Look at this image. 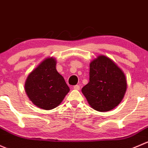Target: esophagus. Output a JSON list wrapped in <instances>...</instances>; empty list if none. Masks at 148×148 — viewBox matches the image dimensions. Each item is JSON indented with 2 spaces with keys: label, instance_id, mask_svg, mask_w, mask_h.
<instances>
[{
  "label": "esophagus",
  "instance_id": "obj_1",
  "mask_svg": "<svg viewBox=\"0 0 148 148\" xmlns=\"http://www.w3.org/2000/svg\"><path fill=\"white\" fill-rule=\"evenodd\" d=\"M73 89H75V90H80V85H74Z\"/></svg>",
  "mask_w": 148,
  "mask_h": 148
}]
</instances>
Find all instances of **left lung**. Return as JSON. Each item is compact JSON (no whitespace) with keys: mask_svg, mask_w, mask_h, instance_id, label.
Listing matches in <instances>:
<instances>
[{"mask_svg":"<svg viewBox=\"0 0 148 148\" xmlns=\"http://www.w3.org/2000/svg\"><path fill=\"white\" fill-rule=\"evenodd\" d=\"M89 83L82 92L94 110L106 112L123 100L127 88L125 76L111 59L100 56L90 64Z\"/></svg>","mask_w":148,"mask_h":148,"instance_id":"8db88e82","label":"left lung"}]
</instances>
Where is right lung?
<instances>
[{
	"instance_id": "obj_1",
	"label": "right lung",
	"mask_w": 148,
	"mask_h": 148,
	"mask_svg": "<svg viewBox=\"0 0 148 148\" xmlns=\"http://www.w3.org/2000/svg\"><path fill=\"white\" fill-rule=\"evenodd\" d=\"M56 65L53 58L45 59L30 73L25 81V92L30 100L43 110L57 107L70 91Z\"/></svg>"
}]
</instances>
